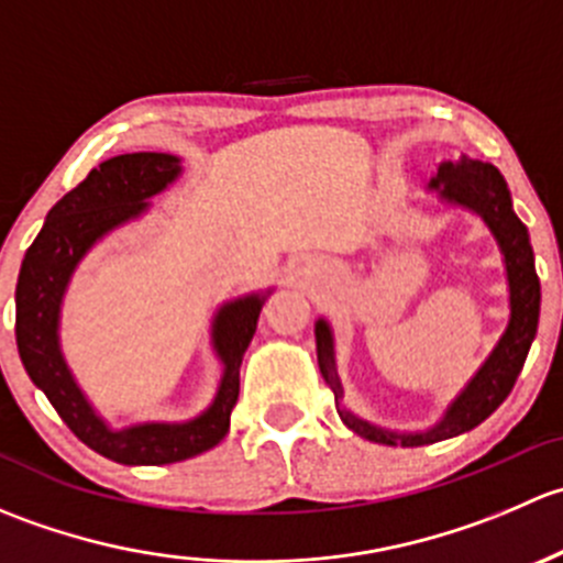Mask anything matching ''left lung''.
<instances>
[{
	"label": "left lung",
	"instance_id": "8db88e82",
	"mask_svg": "<svg viewBox=\"0 0 563 563\" xmlns=\"http://www.w3.org/2000/svg\"><path fill=\"white\" fill-rule=\"evenodd\" d=\"M428 190L439 192L446 207L468 209L479 214L482 223L490 229L493 240L504 255V269H507L509 286V321L501 332L498 343L487 354V360L476 367L474 376L457 391L455 400L446 406L439 422L428 430L417 433H397V430L382 428L376 422L356 417L349 406H343V384L338 376V362H334V334L327 318L316 321V354L318 371H321L327 387L334 391V406L340 419L356 435L376 444L387 446H424L435 441L455 439L468 433L476 424L485 422L498 406L509 397L520 371L526 365L528 349L537 338L539 323V277L533 266V250L528 240V229L512 209V196L504 181L501 172L490 163L471 161L460 155L457 161H441L435 174L430 176Z\"/></svg>",
	"mask_w": 563,
	"mask_h": 563
}]
</instances>
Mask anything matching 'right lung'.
<instances>
[{
	"label": "right lung",
	"mask_w": 563,
	"mask_h": 563,
	"mask_svg": "<svg viewBox=\"0 0 563 563\" xmlns=\"http://www.w3.org/2000/svg\"><path fill=\"white\" fill-rule=\"evenodd\" d=\"M179 176L181 161L166 152H133L100 163L45 214L37 240L21 261L15 286V343L32 384L45 391L62 422L89 450L122 465L179 463L225 439L240 397L242 356L272 294L266 288L229 299L214 313L209 334L223 376L212 402L198 417L187 422H139L119 430L100 417L62 354V302L84 255L111 231L150 212L152 198Z\"/></svg>",
	"instance_id": "add662e5"
}]
</instances>
